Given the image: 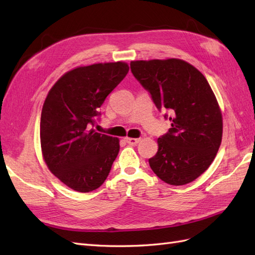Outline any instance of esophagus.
Returning a JSON list of instances; mask_svg holds the SVG:
<instances>
[{
  "label": "esophagus",
  "instance_id": "34e87169",
  "mask_svg": "<svg viewBox=\"0 0 255 255\" xmlns=\"http://www.w3.org/2000/svg\"><path fill=\"white\" fill-rule=\"evenodd\" d=\"M126 141H127V143L133 145V144H137L140 141V139L139 138H126Z\"/></svg>",
  "mask_w": 255,
  "mask_h": 255
}]
</instances>
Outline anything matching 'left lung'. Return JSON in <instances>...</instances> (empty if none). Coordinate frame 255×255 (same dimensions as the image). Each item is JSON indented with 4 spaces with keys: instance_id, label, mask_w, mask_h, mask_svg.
<instances>
[{
    "instance_id": "obj_1",
    "label": "left lung",
    "mask_w": 255,
    "mask_h": 255,
    "mask_svg": "<svg viewBox=\"0 0 255 255\" xmlns=\"http://www.w3.org/2000/svg\"><path fill=\"white\" fill-rule=\"evenodd\" d=\"M133 77L147 90L156 108L167 110L171 128L158 139L149 159L156 176L170 185H185L214 161L223 137V116L204 75L180 59L131 61Z\"/></svg>"
}]
</instances>
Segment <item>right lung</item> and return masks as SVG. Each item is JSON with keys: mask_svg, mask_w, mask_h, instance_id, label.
<instances>
[{"mask_svg": "<svg viewBox=\"0 0 255 255\" xmlns=\"http://www.w3.org/2000/svg\"><path fill=\"white\" fill-rule=\"evenodd\" d=\"M128 71L122 61L73 69L46 97L40 118L42 155L52 174L74 191H94L110 174L119 140L92 127L107 95Z\"/></svg>", "mask_w": 255, "mask_h": 255, "instance_id": "1", "label": "right lung"}]
</instances>
